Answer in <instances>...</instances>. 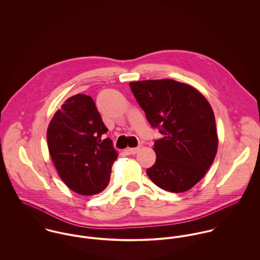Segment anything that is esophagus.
<instances>
[{
	"label": "esophagus",
	"instance_id": "esophagus-1",
	"mask_svg": "<svg viewBox=\"0 0 260 260\" xmlns=\"http://www.w3.org/2000/svg\"><path fill=\"white\" fill-rule=\"evenodd\" d=\"M140 147H135V148H127L125 150V153L127 155H133V154H136L138 151H139Z\"/></svg>",
	"mask_w": 260,
	"mask_h": 260
}]
</instances>
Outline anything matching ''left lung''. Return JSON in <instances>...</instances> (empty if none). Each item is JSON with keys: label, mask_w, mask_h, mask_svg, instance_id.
Wrapping results in <instances>:
<instances>
[{"label": "left lung", "mask_w": 260, "mask_h": 260, "mask_svg": "<svg viewBox=\"0 0 260 260\" xmlns=\"http://www.w3.org/2000/svg\"><path fill=\"white\" fill-rule=\"evenodd\" d=\"M138 104L162 138L153 150L156 161L146 170L151 181L181 193L199 182L218 147L215 117L207 99L194 87L171 79L129 84Z\"/></svg>", "instance_id": "1"}]
</instances>
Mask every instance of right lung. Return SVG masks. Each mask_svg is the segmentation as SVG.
<instances>
[{"label": "right lung", "mask_w": 260, "mask_h": 260, "mask_svg": "<svg viewBox=\"0 0 260 260\" xmlns=\"http://www.w3.org/2000/svg\"><path fill=\"white\" fill-rule=\"evenodd\" d=\"M93 99L84 94L68 98L53 116L48 130L49 153L58 175L71 190L95 195L110 181L118 153Z\"/></svg>", "instance_id": "add662e5"}]
</instances>
